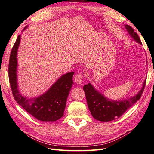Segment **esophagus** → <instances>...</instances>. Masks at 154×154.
Here are the masks:
<instances>
[{
    "mask_svg": "<svg viewBox=\"0 0 154 154\" xmlns=\"http://www.w3.org/2000/svg\"><path fill=\"white\" fill-rule=\"evenodd\" d=\"M83 78V74L82 73H78L74 76V81L77 83V84H80L82 82Z\"/></svg>",
    "mask_w": 154,
    "mask_h": 154,
    "instance_id": "34e87169",
    "label": "esophagus"
}]
</instances>
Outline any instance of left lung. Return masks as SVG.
<instances>
[{
	"mask_svg": "<svg viewBox=\"0 0 154 154\" xmlns=\"http://www.w3.org/2000/svg\"><path fill=\"white\" fill-rule=\"evenodd\" d=\"M125 27L133 39L141 44L140 38L132 27L128 25H126ZM145 84L146 80L143 83L142 88L136 96L123 101H112L106 98L103 94L96 91L90 83L83 86V91L85 94L88 109L93 118L100 122H110L119 118L126 110L140 99Z\"/></svg>",
	"mask_w": 154,
	"mask_h": 154,
	"instance_id": "left-lung-1",
	"label": "left lung"
}]
</instances>
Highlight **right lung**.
I'll list each match as a JSON object with an SVG mask.
<instances>
[{
  "label": "right lung",
  "mask_w": 154,
  "mask_h": 154,
  "mask_svg": "<svg viewBox=\"0 0 154 154\" xmlns=\"http://www.w3.org/2000/svg\"><path fill=\"white\" fill-rule=\"evenodd\" d=\"M20 41V35H18L11 51L8 66L9 80L14 98L23 109L36 119L42 122L57 121L63 115L67 97L73 84L74 72L63 74L47 92L38 97L29 99L22 96L18 89L17 76V54Z\"/></svg>",
  "instance_id": "1"
}]
</instances>
